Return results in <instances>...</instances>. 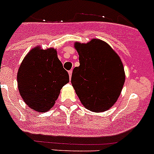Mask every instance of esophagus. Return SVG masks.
Here are the masks:
<instances>
[{
    "label": "esophagus",
    "instance_id": "1",
    "mask_svg": "<svg viewBox=\"0 0 154 154\" xmlns=\"http://www.w3.org/2000/svg\"><path fill=\"white\" fill-rule=\"evenodd\" d=\"M68 73H69V79H70L71 77H72V70H69Z\"/></svg>",
    "mask_w": 154,
    "mask_h": 154
}]
</instances>
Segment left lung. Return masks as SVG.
Wrapping results in <instances>:
<instances>
[{"label":"left lung","instance_id":"1","mask_svg":"<svg viewBox=\"0 0 154 154\" xmlns=\"http://www.w3.org/2000/svg\"><path fill=\"white\" fill-rule=\"evenodd\" d=\"M80 66L75 67L71 83L82 105L93 112H104L118 99L125 81L121 59L106 42L91 39L75 42Z\"/></svg>","mask_w":154,"mask_h":154}]
</instances>
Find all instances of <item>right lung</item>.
<instances>
[{
    "label": "right lung",
    "mask_w": 154,
    "mask_h": 154,
    "mask_svg": "<svg viewBox=\"0 0 154 154\" xmlns=\"http://www.w3.org/2000/svg\"><path fill=\"white\" fill-rule=\"evenodd\" d=\"M69 81L56 49L34 48L23 59L17 73L18 88L24 103L45 113L55 105L60 90Z\"/></svg>",
    "instance_id": "obj_1"
}]
</instances>
